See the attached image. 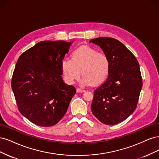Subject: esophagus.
<instances>
[{"instance_id": "esophagus-1", "label": "esophagus", "mask_w": 159, "mask_h": 159, "mask_svg": "<svg viewBox=\"0 0 159 159\" xmlns=\"http://www.w3.org/2000/svg\"><path fill=\"white\" fill-rule=\"evenodd\" d=\"M77 92L78 93H82V92H85V90L81 89V88H77Z\"/></svg>"}]
</instances>
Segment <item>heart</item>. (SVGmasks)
Here are the masks:
<instances>
[{
	"label": "heart",
	"instance_id": "obj_1",
	"mask_svg": "<svg viewBox=\"0 0 159 159\" xmlns=\"http://www.w3.org/2000/svg\"><path fill=\"white\" fill-rule=\"evenodd\" d=\"M110 68L108 56L89 46L76 49L71 54V60L61 61V71L67 83L73 84L81 74L83 85H98L106 79Z\"/></svg>",
	"mask_w": 159,
	"mask_h": 159
}]
</instances>
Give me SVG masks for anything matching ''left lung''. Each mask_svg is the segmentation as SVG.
Here are the masks:
<instances>
[{
  "label": "left lung",
  "mask_w": 159,
  "mask_h": 159,
  "mask_svg": "<svg viewBox=\"0 0 159 159\" xmlns=\"http://www.w3.org/2000/svg\"><path fill=\"white\" fill-rule=\"evenodd\" d=\"M89 42L98 45L110 61L108 78L94 90L91 109L94 116L105 125H116L135 110L143 86L139 62L121 42L100 37Z\"/></svg>",
  "instance_id": "left-lung-1"
}]
</instances>
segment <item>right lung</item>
Masks as SVG:
<instances>
[{
  "label": "right lung",
  "mask_w": 159,
  "mask_h": 159,
  "mask_svg": "<svg viewBox=\"0 0 159 159\" xmlns=\"http://www.w3.org/2000/svg\"><path fill=\"white\" fill-rule=\"evenodd\" d=\"M71 42L42 41L18 57L11 81L20 113L30 121L51 127L64 116L76 93L61 78V61Z\"/></svg>",
  "instance_id": "right-lung-1"
}]
</instances>
